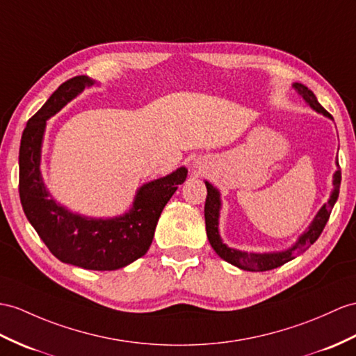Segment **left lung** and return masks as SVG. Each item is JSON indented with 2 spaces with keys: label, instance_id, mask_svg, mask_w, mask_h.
<instances>
[{
  "label": "left lung",
  "instance_id": "8db88e82",
  "mask_svg": "<svg viewBox=\"0 0 356 356\" xmlns=\"http://www.w3.org/2000/svg\"><path fill=\"white\" fill-rule=\"evenodd\" d=\"M294 90H298V93L300 97L305 99L309 107L322 113L323 116L331 118L329 113L320 106L316 95L311 92L307 86H303L300 83H294L293 84ZM338 164V163H337ZM334 190L331 193V197L329 201L320 208L318 213L316 214L314 220L311 222V225L308 227V229L302 234V236L298 238L296 243H294L291 248H289L287 250H282V252H270V254H254V252H243V250H237V249H231L227 245L223 243L220 236H219V211H220V195L218 192V188H214L208 181H205L207 186V199H205V228H207V237L210 240L211 248L216 250L220 258H223L225 261L231 263L232 266H236L238 268H243V270H249V272H266V270H272V268L280 267L285 263L291 261L293 258H296L298 255H300L302 252L314 243V241L320 237L322 234L325 225L331 216L332 207L335 205L337 199H338V193H340V184H341V170L338 169L334 173Z\"/></svg>",
  "mask_w": 356,
  "mask_h": 356
}]
</instances>
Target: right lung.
<instances>
[{
  "label": "right lung",
  "mask_w": 356,
  "mask_h": 356,
  "mask_svg": "<svg viewBox=\"0 0 356 356\" xmlns=\"http://www.w3.org/2000/svg\"><path fill=\"white\" fill-rule=\"evenodd\" d=\"M93 84L86 75L60 84L27 122L19 148V196L29 222L60 261L88 270H116L148 252L163 208L186 181L187 169L179 168L143 184L131 210L119 218H84L58 205L43 184L39 169L47 120Z\"/></svg>",
  "instance_id": "add662e5"
}]
</instances>
